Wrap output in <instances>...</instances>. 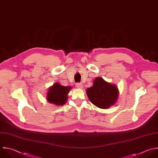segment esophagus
Returning <instances> with one entry per match:
<instances>
[{"mask_svg": "<svg viewBox=\"0 0 158 158\" xmlns=\"http://www.w3.org/2000/svg\"><path fill=\"white\" fill-rule=\"evenodd\" d=\"M76 86L77 88H80V89L83 88V84L82 83H76Z\"/></svg>", "mask_w": 158, "mask_h": 158, "instance_id": "34e87169", "label": "esophagus"}]
</instances>
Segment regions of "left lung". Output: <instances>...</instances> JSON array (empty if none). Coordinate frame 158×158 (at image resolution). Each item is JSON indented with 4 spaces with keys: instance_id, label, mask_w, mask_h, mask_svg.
I'll use <instances>...</instances> for the list:
<instances>
[{
    "instance_id": "8db88e82",
    "label": "left lung",
    "mask_w": 158,
    "mask_h": 158,
    "mask_svg": "<svg viewBox=\"0 0 158 158\" xmlns=\"http://www.w3.org/2000/svg\"><path fill=\"white\" fill-rule=\"evenodd\" d=\"M86 93L89 100L100 109H107L114 105L118 96V90L115 85L105 81L102 77H97L94 84L87 88Z\"/></svg>"
}]
</instances>
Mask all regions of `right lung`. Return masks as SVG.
Segmentation results:
<instances>
[{
  "label": "right lung",
  "mask_w": 158,
  "mask_h": 158,
  "mask_svg": "<svg viewBox=\"0 0 158 158\" xmlns=\"http://www.w3.org/2000/svg\"><path fill=\"white\" fill-rule=\"evenodd\" d=\"M71 89L70 86H63L59 83H56L49 89L47 100L56 106H63L68 100V94Z\"/></svg>",
  "instance_id": "right-lung-1"
}]
</instances>
